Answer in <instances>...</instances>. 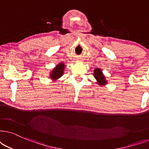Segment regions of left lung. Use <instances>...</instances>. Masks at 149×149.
<instances>
[{"mask_svg": "<svg viewBox=\"0 0 149 149\" xmlns=\"http://www.w3.org/2000/svg\"><path fill=\"white\" fill-rule=\"evenodd\" d=\"M93 76L96 80V83L100 86H105L108 83V81L107 80L106 77L101 69L95 68L93 70Z\"/></svg>", "mask_w": 149, "mask_h": 149, "instance_id": "left-lung-1", "label": "left lung"}]
</instances>
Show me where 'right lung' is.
Segmentation results:
<instances>
[{
    "mask_svg": "<svg viewBox=\"0 0 149 149\" xmlns=\"http://www.w3.org/2000/svg\"><path fill=\"white\" fill-rule=\"evenodd\" d=\"M66 65L64 63H59L58 65H56V67L50 71L49 73V78L51 80L55 82L58 80L60 78H61L64 74V71H65V68Z\"/></svg>",
    "mask_w": 149,
    "mask_h": 149,
    "instance_id": "obj_1",
    "label": "right lung"
}]
</instances>
